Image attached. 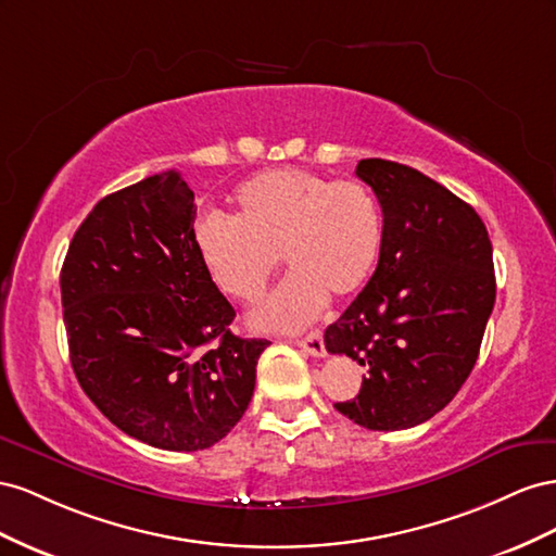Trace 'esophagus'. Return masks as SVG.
Masks as SVG:
<instances>
[{
  "label": "esophagus",
  "instance_id": "obj_1",
  "mask_svg": "<svg viewBox=\"0 0 556 556\" xmlns=\"http://www.w3.org/2000/svg\"><path fill=\"white\" fill-rule=\"evenodd\" d=\"M295 344L303 349V352H307L309 356H326V344H324V336L319 330H312L307 338H303V340H295Z\"/></svg>",
  "mask_w": 556,
  "mask_h": 556
}]
</instances>
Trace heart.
Returning a JSON list of instances; mask_svg holds the SVG:
<instances>
[{
    "mask_svg": "<svg viewBox=\"0 0 556 556\" xmlns=\"http://www.w3.org/2000/svg\"><path fill=\"white\" fill-rule=\"evenodd\" d=\"M235 204V218H198L195 249L216 289L247 305L263 298L279 258L291 267L289 279L253 312L256 328H305L330 295L354 298L370 281L382 253L384 220L366 184L277 167L237 188Z\"/></svg>",
    "mask_w": 556,
    "mask_h": 556,
    "instance_id": "1",
    "label": "heart"
}]
</instances>
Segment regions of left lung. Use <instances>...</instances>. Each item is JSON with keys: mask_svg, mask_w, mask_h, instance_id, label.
Listing matches in <instances>:
<instances>
[{"mask_svg": "<svg viewBox=\"0 0 556 556\" xmlns=\"http://www.w3.org/2000/svg\"><path fill=\"white\" fill-rule=\"evenodd\" d=\"M384 214L375 275L326 349L368 372L336 409L370 431L424 424L464 387L496 300L489 232L468 202L419 169L366 157L356 165Z\"/></svg>", "mask_w": 556, "mask_h": 556, "instance_id": "8db88e82", "label": "left lung"}]
</instances>
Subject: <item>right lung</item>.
<instances>
[{"label": "right lung", "mask_w": 556, "mask_h": 556, "mask_svg": "<svg viewBox=\"0 0 556 556\" xmlns=\"http://www.w3.org/2000/svg\"><path fill=\"white\" fill-rule=\"evenodd\" d=\"M195 195L163 172L94 204L60 273L78 384L123 433L207 450L242 419L267 340L230 332L235 309L195 249Z\"/></svg>", "instance_id": "1"}]
</instances>
